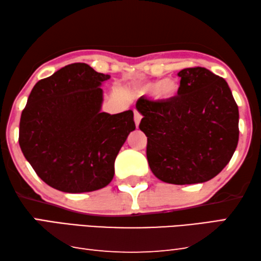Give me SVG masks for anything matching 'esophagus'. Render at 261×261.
Wrapping results in <instances>:
<instances>
[{
    "label": "esophagus",
    "mask_w": 261,
    "mask_h": 261,
    "mask_svg": "<svg viewBox=\"0 0 261 261\" xmlns=\"http://www.w3.org/2000/svg\"><path fill=\"white\" fill-rule=\"evenodd\" d=\"M141 118H143V115H141L138 111H135V122H136L137 127L139 126V123L141 121Z\"/></svg>",
    "instance_id": "34e87169"
}]
</instances>
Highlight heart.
Wrapping results in <instances>:
<instances>
[{
    "label": "heart",
    "instance_id": "b5f03b06",
    "mask_svg": "<svg viewBox=\"0 0 261 261\" xmlns=\"http://www.w3.org/2000/svg\"><path fill=\"white\" fill-rule=\"evenodd\" d=\"M158 92L160 97L163 98H171L176 96L178 92V84L173 81H167V80H163V81L151 83L146 85L145 88L140 90V93H154Z\"/></svg>",
    "mask_w": 261,
    "mask_h": 261
}]
</instances>
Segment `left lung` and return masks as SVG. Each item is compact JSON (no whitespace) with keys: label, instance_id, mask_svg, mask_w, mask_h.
I'll use <instances>...</instances> for the list:
<instances>
[{"label":"left lung","instance_id":"8db88e82","mask_svg":"<svg viewBox=\"0 0 261 261\" xmlns=\"http://www.w3.org/2000/svg\"><path fill=\"white\" fill-rule=\"evenodd\" d=\"M177 96L141 97L139 129L149 168L164 182L191 185L224 169L239 143V107L224 79L204 67L180 70Z\"/></svg>","mask_w":261,"mask_h":261}]
</instances>
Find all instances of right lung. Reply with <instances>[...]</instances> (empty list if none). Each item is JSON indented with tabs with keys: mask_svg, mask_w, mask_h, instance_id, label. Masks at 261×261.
I'll return each mask as SVG.
<instances>
[{
	"mask_svg": "<svg viewBox=\"0 0 261 261\" xmlns=\"http://www.w3.org/2000/svg\"><path fill=\"white\" fill-rule=\"evenodd\" d=\"M110 75L84 63L65 66L37 82L19 123L23 156L52 188L92 192L114 177L115 159L136 129L131 110L100 112L101 82Z\"/></svg>",
	"mask_w": 261,
	"mask_h": 261,
	"instance_id": "1",
	"label": "right lung"
}]
</instances>
